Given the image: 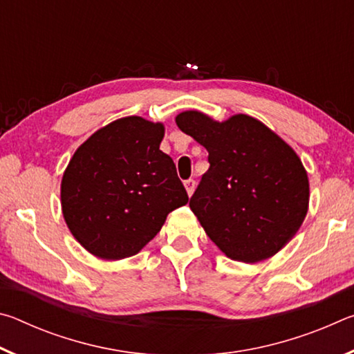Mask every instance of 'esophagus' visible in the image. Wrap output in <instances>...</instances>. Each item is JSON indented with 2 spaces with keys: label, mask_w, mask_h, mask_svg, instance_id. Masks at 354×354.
<instances>
[{
  "label": "esophagus",
  "mask_w": 354,
  "mask_h": 354,
  "mask_svg": "<svg viewBox=\"0 0 354 354\" xmlns=\"http://www.w3.org/2000/svg\"><path fill=\"white\" fill-rule=\"evenodd\" d=\"M184 185H185V190H187L189 196H192V194H194V190H195V181H194V179H187V181H184Z\"/></svg>",
  "instance_id": "esophagus-1"
}]
</instances>
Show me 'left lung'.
I'll list each match as a JSON object with an SVG mask.
<instances>
[{
  "label": "left lung",
  "mask_w": 354,
  "mask_h": 354,
  "mask_svg": "<svg viewBox=\"0 0 354 354\" xmlns=\"http://www.w3.org/2000/svg\"><path fill=\"white\" fill-rule=\"evenodd\" d=\"M176 124L209 153V170L189 203L209 239L239 262L277 254L308 214V173L297 153L245 113L220 123L185 111Z\"/></svg>",
  "instance_id": "1"
}]
</instances>
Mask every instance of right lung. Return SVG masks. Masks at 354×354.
<instances>
[{"instance_id": "add662e5", "label": "right lung", "mask_w": 354, "mask_h": 354, "mask_svg": "<svg viewBox=\"0 0 354 354\" xmlns=\"http://www.w3.org/2000/svg\"><path fill=\"white\" fill-rule=\"evenodd\" d=\"M162 139V123L133 115L106 124L75 151L62 176V214L88 253L134 256L167 215L187 205L175 162L159 149Z\"/></svg>"}]
</instances>
